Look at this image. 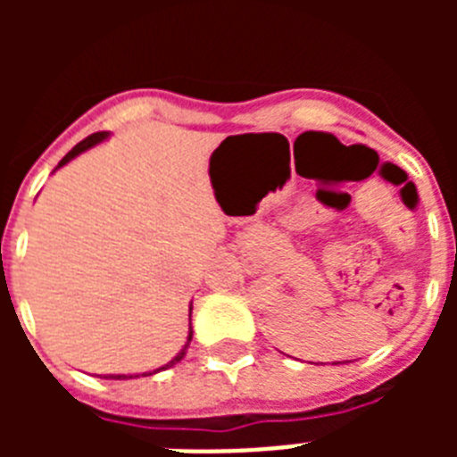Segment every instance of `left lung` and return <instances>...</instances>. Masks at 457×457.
I'll return each mask as SVG.
<instances>
[{"instance_id":"8db88e82","label":"left lung","mask_w":457,"mask_h":457,"mask_svg":"<svg viewBox=\"0 0 457 457\" xmlns=\"http://www.w3.org/2000/svg\"><path fill=\"white\" fill-rule=\"evenodd\" d=\"M334 364H341V361H334Z\"/></svg>"}]
</instances>
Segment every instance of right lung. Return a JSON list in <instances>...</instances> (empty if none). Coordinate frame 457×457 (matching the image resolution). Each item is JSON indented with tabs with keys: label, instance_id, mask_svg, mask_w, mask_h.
<instances>
[{
	"label": "right lung",
	"instance_id": "add662e5",
	"mask_svg": "<svg viewBox=\"0 0 457 457\" xmlns=\"http://www.w3.org/2000/svg\"><path fill=\"white\" fill-rule=\"evenodd\" d=\"M107 139H109V132H96V135L87 137V139L79 141L78 146L72 148V151L68 153L66 157H63V160H62V162H59V167H56V169L66 167V164L71 162V160H75V157L82 155L84 151H88V148H93V146H98V144H103V141H107ZM56 169H54V171H56ZM189 322H192V304H189ZM189 341H192V325H189V334H187V341H185L183 350H180V353L176 354V357H173L171 361H167V364H164V366H160V369H155V370H146V373H137V375H107V378H109V379H135V378H148V375H155V373H160V370L171 369V366L179 364L180 359H183L185 354H187Z\"/></svg>",
	"mask_w": 457,
	"mask_h": 457
}]
</instances>
